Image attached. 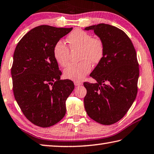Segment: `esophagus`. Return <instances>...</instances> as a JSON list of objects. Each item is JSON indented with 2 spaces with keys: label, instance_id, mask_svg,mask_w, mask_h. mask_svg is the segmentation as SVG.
I'll list each match as a JSON object with an SVG mask.
<instances>
[{
  "label": "esophagus",
  "instance_id": "34e87169",
  "mask_svg": "<svg viewBox=\"0 0 154 154\" xmlns=\"http://www.w3.org/2000/svg\"><path fill=\"white\" fill-rule=\"evenodd\" d=\"M82 83L80 82H74V85L76 86H80L82 85Z\"/></svg>",
  "mask_w": 154,
  "mask_h": 154
}]
</instances>
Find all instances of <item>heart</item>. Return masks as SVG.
<instances>
[{"instance_id": "heart-1", "label": "heart", "mask_w": 154, "mask_h": 154, "mask_svg": "<svg viewBox=\"0 0 154 154\" xmlns=\"http://www.w3.org/2000/svg\"><path fill=\"white\" fill-rule=\"evenodd\" d=\"M71 50H80L78 63L69 64L63 70V76L67 79L78 82L82 80L91 71L92 63H98L104 53V43L99 38H92L86 32L76 29L69 35L67 39ZM54 57L56 62L62 67L68 63L69 50L62 40L57 41L54 47Z\"/></svg>"}]
</instances>
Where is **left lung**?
I'll return each instance as SVG.
<instances>
[{"mask_svg": "<svg viewBox=\"0 0 154 154\" xmlns=\"http://www.w3.org/2000/svg\"><path fill=\"white\" fill-rule=\"evenodd\" d=\"M85 30L93 31L104 46L103 57L90 74L97 82L84 83L85 108L96 122L114 124L124 117L137 96V54L131 39L117 27L100 23Z\"/></svg>", "mask_w": 154, "mask_h": 154, "instance_id": "left-lung-1", "label": "left lung"}]
</instances>
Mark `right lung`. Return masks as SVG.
<instances>
[{
  "label": "right lung",
  "instance_id": "add662e5",
  "mask_svg": "<svg viewBox=\"0 0 154 154\" xmlns=\"http://www.w3.org/2000/svg\"><path fill=\"white\" fill-rule=\"evenodd\" d=\"M72 29L38 26L23 37L14 50L11 68L14 98L26 118L37 126L51 127L66 115V100L74 85L60 80L53 50Z\"/></svg>",
  "mask_w": 154,
  "mask_h": 154
}]
</instances>
